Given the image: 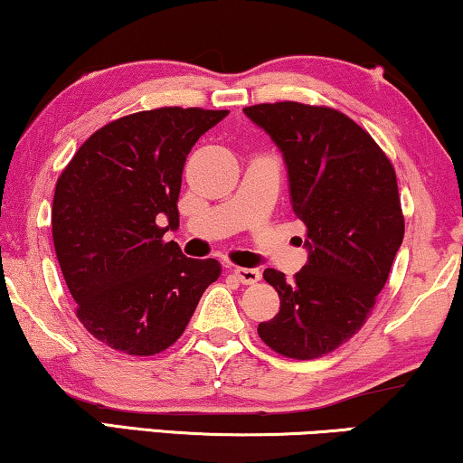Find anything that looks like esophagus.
<instances>
[{
  "instance_id": "34e87169",
  "label": "esophagus",
  "mask_w": 463,
  "mask_h": 463,
  "mask_svg": "<svg viewBox=\"0 0 463 463\" xmlns=\"http://www.w3.org/2000/svg\"><path fill=\"white\" fill-rule=\"evenodd\" d=\"M233 276L242 284H257L261 280V271L255 268H233Z\"/></svg>"
}]
</instances>
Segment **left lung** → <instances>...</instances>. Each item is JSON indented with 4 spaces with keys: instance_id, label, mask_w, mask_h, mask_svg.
I'll use <instances>...</instances> for the list:
<instances>
[{
    "instance_id": "left-lung-1",
    "label": "left lung",
    "mask_w": 463,
    "mask_h": 463,
    "mask_svg": "<svg viewBox=\"0 0 463 463\" xmlns=\"http://www.w3.org/2000/svg\"><path fill=\"white\" fill-rule=\"evenodd\" d=\"M280 147L307 263L287 280L265 269L280 312L257 328L280 356L312 360L352 339L375 307L404 236L390 157L352 118L295 100L244 107Z\"/></svg>"
}]
</instances>
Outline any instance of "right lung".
I'll use <instances>...</instances> for the list:
<instances>
[{
    "mask_svg": "<svg viewBox=\"0 0 463 463\" xmlns=\"http://www.w3.org/2000/svg\"><path fill=\"white\" fill-rule=\"evenodd\" d=\"M227 113L160 107L118 118L86 138L56 181L52 240L75 316L113 350H166L221 276L217 259H187L164 233L179 227L187 154Z\"/></svg>",
    "mask_w": 463,
    "mask_h": 463,
    "instance_id": "right-lung-1",
    "label": "right lung"
}]
</instances>
